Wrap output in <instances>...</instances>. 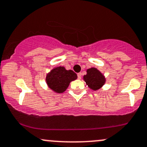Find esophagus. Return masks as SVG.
<instances>
[{
  "mask_svg": "<svg viewBox=\"0 0 147 147\" xmlns=\"http://www.w3.org/2000/svg\"><path fill=\"white\" fill-rule=\"evenodd\" d=\"M77 77H78L79 80H80V79L82 78V73H80H80L77 74Z\"/></svg>",
  "mask_w": 147,
  "mask_h": 147,
  "instance_id": "obj_1",
  "label": "esophagus"
}]
</instances>
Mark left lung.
<instances>
[{
	"label": "left lung",
	"instance_id": "obj_1",
	"mask_svg": "<svg viewBox=\"0 0 147 147\" xmlns=\"http://www.w3.org/2000/svg\"><path fill=\"white\" fill-rule=\"evenodd\" d=\"M86 85L93 91L100 89L105 83L104 75L96 67L87 69L86 75L83 77Z\"/></svg>",
	"mask_w": 147,
	"mask_h": 147
}]
</instances>
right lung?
<instances>
[{"instance_id": "obj_1", "label": "right lung", "mask_w": 147, "mask_h": 147, "mask_svg": "<svg viewBox=\"0 0 147 147\" xmlns=\"http://www.w3.org/2000/svg\"><path fill=\"white\" fill-rule=\"evenodd\" d=\"M77 78V74L72 70H67L63 66L54 67L47 75L46 82L50 89L55 93H63L72 81Z\"/></svg>"}]
</instances>
